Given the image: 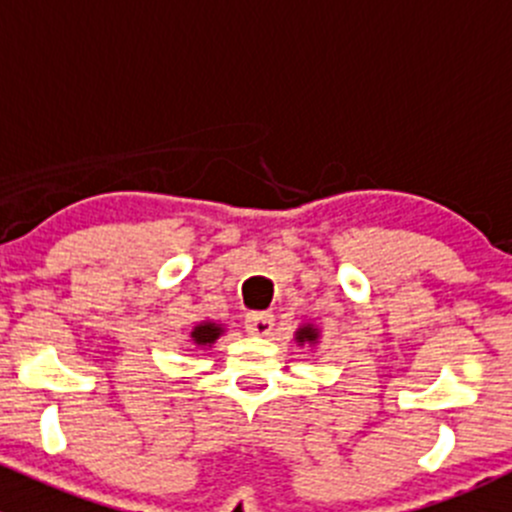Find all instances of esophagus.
Masks as SVG:
<instances>
[{
  "label": "esophagus",
  "instance_id": "esophagus-1",
  "mask_svg": "<svg viewBox=\"0 0 512 512\" xmlns=\"http://www.w3.org/2000/svg\"><path fill=\"white\" fill-rule=\"evenodd\" d=\"M275 327V314L270 312H250L245 317V329L252 337H267Z\"/></svg>",
  "mask_w": 512,
  "mask_h": 512
}]
</instances>
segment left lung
<instances>
[{"label":"left lung","instance_id":"8db88e82","mask_svg":"<svg viewBox=\"0 0 512 512\" xmlns=\"http://www.w3.org/2000/svg\"><path fill=\"white\" fill-rule=\"evenodd\" d=\"M319 339H322V329L312 322L302 324V327H297V332H294L297 347H319Z\"/></svg>","mask_w":512,"mask_h":512}]
</instances>
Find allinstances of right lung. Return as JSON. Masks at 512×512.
<instances>
[{"label":"right lung","mask_w":512,"mask_h":512,"mask_svg":"<svg viewBox=\"0 0 512 512\" xmlns=\"http://www.w3.org/2000/svg\"><path fill=\"white\" fill-rule=\"evenodd\" d=\"M223 334H225V324L213 322V319H203V322H198L193 327L190 339H193V344L198 349H208V347H213V344L218 342Z\"/></svg>","instance_id":"obj_1"}]
</instances>
